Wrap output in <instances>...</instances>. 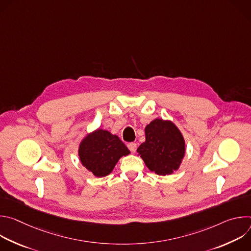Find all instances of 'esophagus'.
Segmentation results:
<instances>
[{
	"label": "esophagus",
	"instance_id": "34e87169",
	"mask_svg": "<svg viewBox=\"0 0 251 251\" xmlns=\"http://www.w3.org/2000/svg\"><path fill=\"white\" fill-rule=\"evenodd\" d=\"M128 149L132 153H135L136 150H137V144H136V143H129V144H128Z\"/></svg>",
	"mask_w": 251,
	"mask_h": 251
}]
</instances>
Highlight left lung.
<instances>
[{
    "instance_id": "obj_1",
    "label": "left lung",
    "mask_w": 251,
    "mask_h": 251,
    "mask_svg": "<svg viewBox=\"0 0 251 251\" xmlns=\"http://www.w3.org/2000/svg\"><path fill=\"white\" fill-rule=\"evenodd\" d=\"M145 138L137 152L151 172L166 176L180 168L186 154V142L172 121L154 119L145 127Z\"/></svg>"
}]
</instances>
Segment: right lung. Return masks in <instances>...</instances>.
<instances>
[{
    "instance_id": "right-lung-1",
    "label": "right lung",
    "mask_w": 251,
    "mask_h": 251,
    "mask_svg": "<svg viewBox=\"0 0 251 251\" xmlns=\"http://www.w3.org/2000/svg\"><path fill=\"white\" fill-rule=\"evenodd\" d=\"M129 154L118 136L103 129L88 133L78 146L81 165L97 177L108 176L120 158Z\"/></svg>"
}]
</instances>
